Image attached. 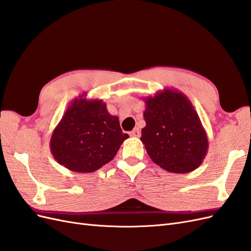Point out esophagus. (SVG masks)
I'll list each match as a JSON object with an SVG mask.
<instances>
[{"instance_id": "obj_1", "label": "esophagus", "mask_w": 251, "mask_h": 251, "mask_svg": "<svg viewBox=\"0 0 251 251\" xmlns=\"http://www.w3.org/2000/svg\"><path fill=\"white\" fill-rule=\"evenodd\" d=\"M130 135L132 136V137H139V136H140V131H139V128H138V127L134 128V130H133L132 132H130Z\"/></svg>"}]
</instances>
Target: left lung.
I'll use <instances>...</instances> for the list:
<instances>
[{
  "label": "left lung",
  "instance_id": "left-lung-1",
  "mask_svg": "<svg viewBox=\"0 0 251 251\" xmlns=\"http://www.w3.org/2000/svg\"><path fill=\"white\" fill-rule=\"evenodd\" d=\"M146 126L140 140L153 162L163 170L184 174L202 164L208 151L207 134L187 96L165 88L143 97Z\"/></svg>",
  "mask_w": 251,
  "mask_h": 251
}]
</instances>
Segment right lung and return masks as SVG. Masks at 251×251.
<instances>
[{
	"instance_id": "1",
	"label": "right lung",
	"mask_w": 251,
	"mask_h": 251,
	"mask_svg": "<svg viewBox=\"0 0 251 251\" xmlns=\"http://www.w3.org/2000/svg\"><path fill=\"white\" fill-rule=\"evenodd\" d=\"M82 93L70 103L53 130L50 151L55 160L75 173H93L109 163L128 137L101 100Z\"/></svg>"
}]
</instances>
